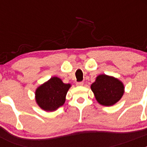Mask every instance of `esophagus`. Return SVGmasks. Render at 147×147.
Returning <instances> with one entry per match:
<instances>
[{
	"mask_svg": "<svg viewBox=\"0 0 147 147\" xmlns=\"http://www.w3.org/2000/svg\"><path fill=\"white\" fill-rule=\"evenodd\" d=\"M83 84H84L83 82H76V85H77V86H82Z\"/></svg>",
	"mask_w": 147,
	"mask_h": 147,
	"instance_id": "34e87169",
	"label": "esophagus"
}]
</instances>
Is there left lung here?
Masks as SVG:
<instances>
[{"instance_id":"8db88e82","label":"left lung","mask_w":147,"mask_h":147,"mask_svg":"<svg viewBox=\"0 0 147 147\" xmlns=\"http://www.w3.org/2000/svg\"><path fill=\"white\" fill-rule=\"evenodd\" d=\"M91 90L99 104L111 106L119 102L124 93V85L119 80L107 75H99L91 85Z\"/></svg>"}]
</instances>
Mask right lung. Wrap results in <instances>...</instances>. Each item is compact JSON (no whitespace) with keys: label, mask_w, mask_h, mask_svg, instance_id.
I'll use <instances>...</instances> for the list:
<instances>
[{"label":"right lung","mask_w":147,"mask_h":147,"mask_svg":"<svg viewBox=\"0 0 147 147\" xmlns=\"http://www.w3.org/2000/svg\"><path fill=\"white\" fill-rule=\"evenodd\" d=\"M70 87V84H65L59 78H51L36 90L37 103L44 110L54 111L65 103Z\"/></svg>","instance_id":"obj_1"}]
</instances>
